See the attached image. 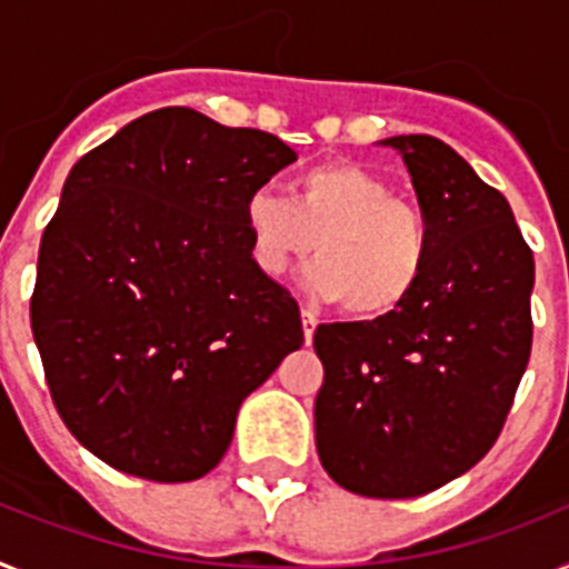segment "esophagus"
<instances>
[{"instance_id": "34e87169", "label": "esophagus", "mask_w": 569, "mask_h": 569, "mask_svg": "<svg viewBox=\"0 0 569 569\" xmlns=\"http://www.w3.org/2000/svg\"><path fill=\"white\" fill-rule=\"evenodd\" d=\"M302 331H305V342L311 346L313 331H317V317L311 311H302Z\"/></svg>"}]
</instances>
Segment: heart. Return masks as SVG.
Returning a JSON list of instances; mask_svg holds the SVG:
<instances>
[{"label":"heart","mask_w":569,"mask_h":569,"mask_svg":"<svg viewBox=\"0 0 569 569\" xmlns=\"http://www.w3.org/2000/svg\"><path fill=\"white\" fill-rule=\"evenodd\" d=\"M258 273L284 276L311 256V288L355 319H387L419 293L433 258V227L396 186L355 162L302 171L288 197L258 189L243 203Z\"/></svg>","instance_id":"obj_1"}]
</instances>
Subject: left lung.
Listing matches in <instances>:
<instances>
[{
    "label": "left lung",
    "instance_id": "obj_1",
    "mask_svg": "<svg viewBox=\"0 0 569 569\" xmlns=\"http://www.w3.org/2000/svg\"><path fill=\"white\" fill-rule=\"evenodd\" d=\"M433 258L419 293L372 322L319 326V462L351 495L403 500L457 480L503 430L532 351L535 258L506 197L433 136H392Z\"/></svg>",
    "mask_w": 569,
    "mask_h": 569
}]
</instances>
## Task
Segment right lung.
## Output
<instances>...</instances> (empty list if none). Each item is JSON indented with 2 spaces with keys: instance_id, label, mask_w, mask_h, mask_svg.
<instances>
[{
  "instance_id": "1",
  "label": "right lung",
  "mask_w": 569,
  "mask_h": 569,
  "mask_svg": "<svg viewBox=\"0 0 569 569\" xmlns=\"http://www.w3.org/2000/svg\"><path fill=\"white\" fill-rule=\"evenodd\" d=\"M290 162L279 136L166 107L66 177L31 331L63 425L116 471L200 480L243 398L305 342L299 305L258 273L243 229L247 197Z\"/></svg>"
}]
</instances>
